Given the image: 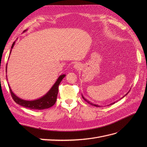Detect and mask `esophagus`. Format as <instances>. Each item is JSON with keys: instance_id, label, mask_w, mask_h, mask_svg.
Instances as JSON below:
<instances>
[{"instance_id": "34e87169", "label": "esophagus", "mask_w": 147, "mask_h": 147, "mask_svg": "<svg viewBox=\"0 0 147 147\" xmlns=\"http://www.w3.org/2000/svg\"><path fill=\"white\" fill-rule=\"evenodd\" d=\"M74 67L75 69H79V68H80V64L79 63H75L74 65Z\"/></svg>"}]
</instances>
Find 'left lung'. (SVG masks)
Returning a JSON list of instances; mask_svg holds the SVG:
<instances>
[{
	"label": "left lung",
	"instance_id": "obj_1",
	"mask_svg": "<svg viewBox=\"0 0 147 147\" xmlns=\"http://www.w3.org/2000/svg\"><path fill=\"white\" fill-rule=\"evenodd\" d=\"M127 92V93H126V94L125 95H124V96L123 97H124V96H126V95H127V94H128V92ZM82 97H83V99H84V100H85V101H86V102H88V104H90V105H93V106H95V107H100V106H99V105H96V104H92V102H91L90 101H89V100H87L86 99H85V98H84V97H83V95H82ZM123 97H122V98H123ZM122 98H121V99H122ZM115 104V102H113V103H111L110 104L108 105V106H109L110 105H112V104Z\"/></svg>",
	"mask_w": 147,
	"mask_h": 147
}]
</instances>
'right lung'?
<instances>
[{"label":"right lung","instance_id":"right-lung-1","mask_svg":"<svg viewBox=\"0 0 147 147\" xmlns=\"http://www.w3.org/2000/svg\"><path fill=\"white\" fill-rule=\"evenodd\" d=\"M27 30H25L23 32H26ZM15 43V42H14L12 44L11 49L13 48ZM11 50L10 51V54L11 53ZM6 72H7V67H6ZM65 77V75L63 74L61 75L57 78L55 83L53 84V86L51 87L48 92L42 96V97L37 99L33 100H26L22 99L20 97L16 96L14 93L13 92L12 90H11V88L8 84V87L10 88V91L11 93V95L12 98L14 100V101L16 104H19L21 106L24 107L26 108H28L29 109H34V110H43L48 109L52 107L53 105L55 104L56 101L57 93H58V88L60 83L63 80V79Z\"/></svg>","mask_w":147,"mask_h":147}]
</instances>
